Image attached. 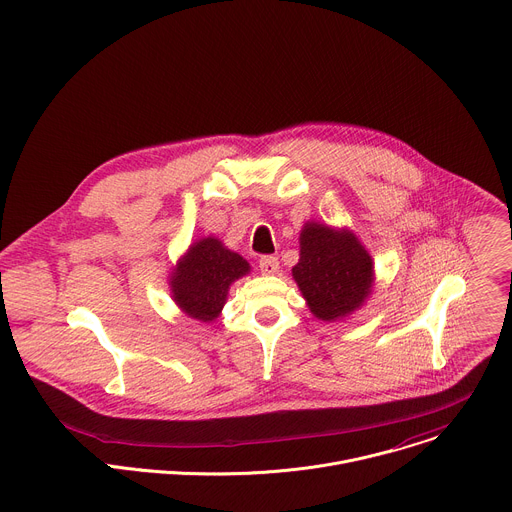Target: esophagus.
<instances>
[{
	"instance_id": "34e87169",
	"label": "esophagus",
	"mask_w": 512,
	"mask_h": 512,
	"mask_svg": "<svg viewBox=\"0 0 512 512\" xmlns=\"http://www.w3.org/2000/svg\"><path fill=\"white\" fill-rule=\"evenodd\" d=\"M258 266L262 270V274H276L278 272V258L276 256H262L258 260Z\"/></svg>"
}]
</instances>
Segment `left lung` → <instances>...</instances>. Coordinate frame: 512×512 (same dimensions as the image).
<instances>
[{
  "label": "left lung",
  "mask_w": 512,
  "mask_h": 512,
  "mask_svg": "<svg viewBox=\"0 0 512 512\" xmlns=\"http://www.w3.org/2000/svg\"><path fill=\"white\" fill-rule=\"evenodd\" d=\"M292 276L312 314L336 320L354 312L370 294L372 258L350 232L308 222Z\"/></svg>",
  "instance_id": "1"
}]
</instances>
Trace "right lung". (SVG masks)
I'll return each instance as SVG.
<instances>
[{
  "instance_id": "right-lung-1",
  "label": "right lung",
  "mask_w": 512,
  "mask_h": 512,
  "mask_svg": "<svg viewBox=\"0 0 512 512\" xmlns=\"http://www.w3.org/2000/svg\"><path fill=\"white\" fill-rule=\"evenodd\" d=\"M248 270V262L220 240L204 238L192 244L172 274L174 300L188 316L210 322L220 314L230 284Z\"/></svg>"
}]
</instances>
